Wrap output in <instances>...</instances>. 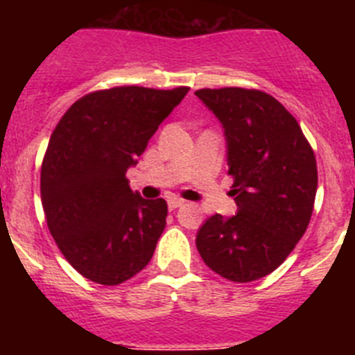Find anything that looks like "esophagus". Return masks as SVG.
<instances>
[{
    "label": "esophagus",
    "instance_id": "34e87169",
    "mask_svg": "<svg viewBox=\"0 0 355 355\" xmlns=\"http://www.w3.org/2000/svg\"><path fill=\"white\" fill-rule=\"evenodd\" d=\"M184 200L178 199V197H171V199L167 200V205H168V209H175V208H180V206H183Z\"/></svg>",
    "mask_w": 355,
    "mask_h": 355
}]
</instances>
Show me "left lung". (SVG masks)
<instances>
[{"instance_id": "8db88e82", "label": "left lung", "mask_w": 355, "mask_h": 355, "mask_svg": "<svg viewBox=\"0 0 355 355\" xmlns=\"http://www.w3.org/2000/svg\"><path fill=\"white\" fill-rule=\"evenodd\" d=\"M224 128L236 215H211L197 231L215 274L250 283L274 272L306 233L315 205L316 159L299 122L261 90H197Z\"/></svg>"}]
</instances>
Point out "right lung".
Returning a JSON list of instances; mask_svg holds the SVG:
<instances>
[{
    "instance_id": "right-lung-1",
    "label": "right lung",
    "mask_w": 355,
    "mask_h": 355,
    "mask_svg": "<svg viewBox=\"0 0 355 355\" xmlns=\"http://www.w3.org/2000/svg\"><path fill=\"white\" fill-rule=\"evenodd\" d=\"M187 92L99 90L74 103L53 131L40 172L42 208L65 259L94 283H124L155 254L167 202L133 192L126 172Z\"/></svg>"
}]
</instances>
